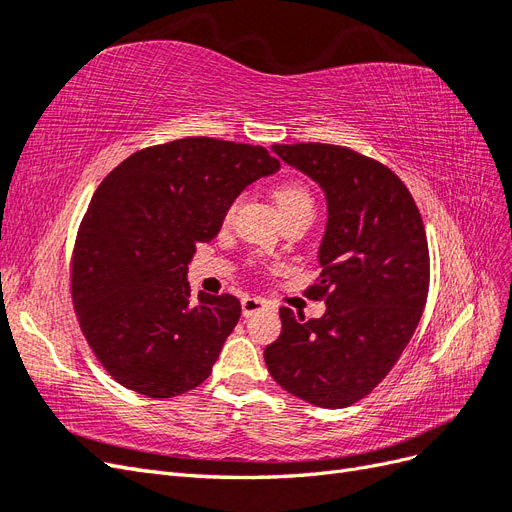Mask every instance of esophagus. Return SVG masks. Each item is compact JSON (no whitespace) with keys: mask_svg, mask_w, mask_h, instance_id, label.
Masks as SVG:
<instances>
[{"mask_svg":"<svg viewBox=\"0 0 512 512\" xmlns=\"http://www.w3.org/2000/svg\"><path fill=\"white\" fill-rule=\"evenodd\" d=\"M267 307V303L262 299H256V297H243L241 299V309H243V316L250 318L252 314L256 312H262V309Z\"/></svg>","mask_w":512,"mask_h":512,"instance_id":"1","label":"esophagus"}]
</instances>
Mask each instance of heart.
<instances>
[{
    "label": "heart",
    "mask_w": 512,
    "mask_h": 512,
    "mask_svg": "<svg viewBox=\"0 0 512 512\" xmlns=\"http://www.w3.org/2000/svg\"><path fill=\"white\" fill-rule=\"evenodd\" d=\"M277 211H280L282 220L290 218V215H299V213H309L314 215L316 203L312 190L307 188L303 181H284L275 188L273 192Z\"/></svg>",
    "instance_id": "obj_1"
}]
</instances>
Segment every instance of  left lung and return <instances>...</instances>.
<instances>
[{
  "label": "left lung",
  "mask_w": 512,
  "mask_h": 512,
  "mask_svg": "<svg viewBox=\"0 0 512 512\" xmlns=\"http://www.w3.org/2000/svg\"><path fill=\"white\" fill-rule=\"evenodd\" d=\"M320 185L327 226L309 297L327 312L305 320L282 307V333L265 348L273 380L318 408H346L384 380L412 339L429 290L421 213L391 168L346 147L273 145Z\"/></svg>",
  "instance_id": "1"
}]
</instances>
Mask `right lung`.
I'll return each instance as SVG.
<instances>
[{"label":"right lung","mask_w":512,"mask_h":512,"mask_svg":"<svg viewBox=\"0 0 512 512\" xmlns=\"http://www.w3.org/2000/svg\"><path fill=\"white\" fill-rule=\"evenodd\" d=\"M277 170L265 147L198 136L136 151L98 185L76 235L72 301L121 386L166 399L209 378L241 303L192 299L188 265L247 185Z\"/></svg>","instance_id":"1"}]
</instances>
